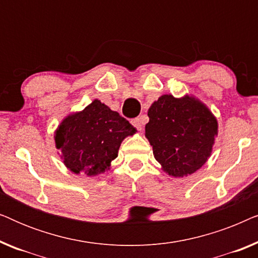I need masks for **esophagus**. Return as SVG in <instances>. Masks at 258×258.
<instances>
[{"label":"esophagus","instance_id":"34e87169","mask_svg":"<svg viewBox=\"0 0 258 258\" xmlns=\"http://www.w3.org/2000/svg\"><path fill=\"white\" fill-rule=\"evenodd\" d=\"M132 124L135 126L137 130H141L143 128V119L142 117H136L132 119Z\"/></svg>","mask_w":258,"mask_h":258}]
</instances>
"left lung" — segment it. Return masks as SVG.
Returning a JSON list of instances; mask_svg holds the SVG:
<instances>
[{
  "instance_id": "8db88e82",
  "label": "left lung",
  "mask_w": 258,
  "mask_h": 258,
  "mask_svg": "<svg viewBox=\"0 0 258 258\" xmlns=\"http://www.w3.org/2000/svg\"><path fill=\"white\" fill-rule=\"evenodd\" d=\"M148 116L146 136L169 175L184 177L206 163L217 135V121L206 105L192 97L163 95Z\"/></svg>"
}]
</instances>
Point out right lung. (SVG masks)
<instances>
[{
    "mask_svg": "<svg viewBox=\"0 0 258 258\" xmlns=\"http://www.w3.org/2000/svg\"><path fill=\"white\" fill-rule=\"evenodd\" d=\"M134 133L135 128L124 117L95 100L61 123L55 142L70 170L95 176L109 167L117 157L123 139Z\"/></svg>",
    "mask_w": 258,
    "mask_h": 258,
    "instance_id": "obj_1",
    "label": "right lung"
}]
</instances>
